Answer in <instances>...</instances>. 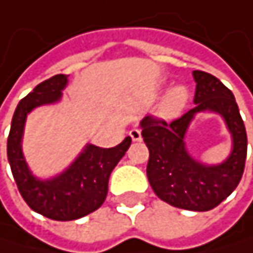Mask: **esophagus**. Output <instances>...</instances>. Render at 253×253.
I'll return each mask as SVG.
<instances>
[{"instance_id":"obj_1","label":"esophagus","mask_w":253,"mask_h":253,"mask_svg":"<svg viewBox=\"0 0 253 253\" xmlns=\"http://www.w3.org/2000/svg\"><path fill=\"white\" fill-rule=\"evenodd\" d=\"M129 135H130L132 141H141L142 139V135H141V130L139 129H132L129 132Z\"/></svg>"}]
</instances>
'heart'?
<instances>
[{"label": "heart", "mask_w": 253, "mask_h": 253, "mask_svg": "<svg viewBox=\"0 0 253 253\" xmlns=\"http://www.w3.org/2000/svg\"><path fill=\"white\" fill-rule=\"evenodd\" d=\"M189 100H190V93H189L187 86L175 85L165 94V97L162 99V102L157 108V115L165 120L178 118L184 112Z\"/></svg>", "instance_id": "1"}]
</instances>
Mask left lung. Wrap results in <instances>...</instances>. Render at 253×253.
Returning <instances> with one entry per match:
<instances>
[{
    "mask_svg": "<svg viewBox=\"0 0 253 253\" xmlns=\"http://www.w3.org/2000/svg\"><path fill=\"white\" fill-rule=\"evenodd\" d=\"M196 105L180 118L167 123L151 115L141 121L150 157L147 177L154 193L174 207L209 211L228 198L242 180L248 153L245 123L231 89L216 76L195 70ZM211 110L222 115L233 136V150L219 166H204L185 150L184 136L195 113Z\"/></svg>",
    "mask_w": 253,
    "mask_h": 253,
    "instance_id": "1",
    "label": "left lung"
}]
</instances>
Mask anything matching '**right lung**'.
Here are the masks:
<instances>
[{
	"label": "right lung",
	"instance_id": "right-lung-1",
	"mask_svg": "<svg viewBox=\"0 0 253 253\" xmlns=\"http://www.w3.org/2000/svg\"><path fill=\"white\" fill-rule=\"evenodd\" d=\"M66 84L67 75H55L25 96L13 114L7 139L8 164L22 198L34 211L53 220H75L96 211L106 200L112 169L132 144L130 136L112 148L88 144L60 175L49 180L36 178L21 145L25 120L34 108L60 100Z\"/></svg>",
	"mask_w": 253,
	"mask_h": 253
}]
</instances>
